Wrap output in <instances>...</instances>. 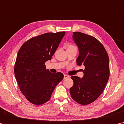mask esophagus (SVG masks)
<instances>
[{
	"mask_svg": "<svg viewBox=\"0 0 124 124\" xmlns=\"http://www.w3.org/2000/svg\"><path fill=\"white\" fill-rule=\"evenodd\" d=\"M70 77L69 75H65V74H64V79H68V78H69Z\"/></svg>",
	"mask_w": 124,
	"mask_h": 124,
	"instance_id": "34e87169",
	"label": "esophagus"
}]
</instances>
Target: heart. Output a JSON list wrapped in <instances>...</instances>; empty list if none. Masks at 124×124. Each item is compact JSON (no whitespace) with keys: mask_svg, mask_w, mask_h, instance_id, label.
<instances>
[{"mask_svg":"<svg viewBox=\"0 0 124 124\" xmlns=\"http://www.w3.org/2000/svg\"><path fill=\"white\" fill-rule=\"evenodd\" d=\"M69 46H73V45H70Z\"/></svg>","mask_w":124,"mask_h":124,"instance_id":"heart-1","label":"heart"}]
</instances>
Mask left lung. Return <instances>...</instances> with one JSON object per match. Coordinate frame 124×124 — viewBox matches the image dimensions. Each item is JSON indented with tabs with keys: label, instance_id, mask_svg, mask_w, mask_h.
I'll return each instance as SVG.
<instances>
[{
	"label": "left lung",
	"instance_id": "obj_1",
	"mask_svg": "<svg viewBox=\"0 0 124 124\" xmlns=\"http://www.w3.org/2000/svg\"><path fill=\"white\" fill-rule=\"evenodd\" d=\"M73 40L79 48L77 59L83 65L84 77H71L74 85L70 89L72 99L81 105H88L96 100L104 91L109 78V59L103 45L93 36L73 32Z\"/></svg>",
	"mask_w": 124,
	"mask_h": 124
}]
</instances>
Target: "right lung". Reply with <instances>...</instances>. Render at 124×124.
<instances>
[{
	"mask_svg": "<svg viewBox=\"0 0 124 124\" xmlns=\"http://www.w3.org/2000/svg\"><path fill=\"white\" fill-rule=\"evenodd\" d=\"M65 34L47 33L33 37L18 51L15 76L21 92L32 104L39 105L49 101L56 85L63 79V74L50 73L45 63L51 60Z\"/></svg>",
	"mask_w": 124,
	"mask_h": 124,
	"instance_id": "1",
	"label": "right lung"
}]
</instances>
